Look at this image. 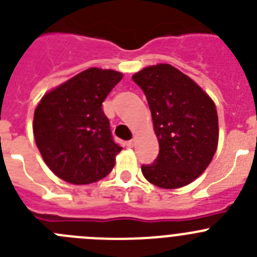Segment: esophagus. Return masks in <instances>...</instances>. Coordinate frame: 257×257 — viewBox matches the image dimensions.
I'll use <instances>...</instances> for the list:
<instances>
[{
    "label": "esophagus",
    "instance_id": "1",
    "mask_svg": "<svg viewBox=\"0 0 257 257\" xmlns=\"http://www.w3.org/2000/svg\"><path fill=\"white\" fill-rule=\"evenodd\" d=\"M126 145H128L129 147H133V146H134V140H131V141H128V142H126Z\"/></svg>",
    "mask_w": 257,
    "mask_h": 257
}]
</instances>
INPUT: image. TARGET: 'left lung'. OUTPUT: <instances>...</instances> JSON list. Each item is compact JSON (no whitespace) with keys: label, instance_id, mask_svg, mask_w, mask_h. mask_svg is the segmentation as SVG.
<instances>
[{"label":"left lung","instance_id":"obj_1","mask_svg":"<svg viewBox=\"0 0 257 257\" xmlns=\"http://www.w3.org/2000/svg\"><path fill=\"white\" fill-rule=\"evenodd\" d=\"M132 79L147 98L160 147L156 160L141 168L143 177L160 188L187 186L206 170L218 147L214 101L169 64L142 69Z\"/></svg>","mask_w":257,"mask_h":257}]
</instances>
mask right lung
<instances>
[{
    "mask_svg": "<svg viewBox=\"0 0 257 257\" xmlns=\"http://www.w3.org/2000/svg\"><path fill=\"white\" fill-rule=\"evenodd\" d=\"M123 74L89 68L42 97L34 111L37 147L48 168L71 184L105 178L121 147L112 138L102 102Z\"/></svg>",
    "mask_w": 257,
    "mask_h": 257,
    "instance_id": "right-lung-1",
    "label": "right lung"
}]
</instances>
